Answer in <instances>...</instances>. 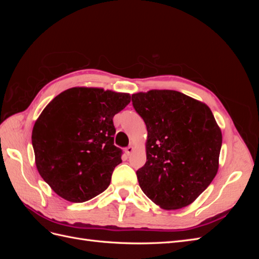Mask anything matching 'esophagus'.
Masks as SVG:
<instances>
[{"mask_svg": "<svg viewBox=\"0 0 259 259\" xmlns=\"http://www.w3.org/2000/svg\"><path fill=\"white\" fill-rule=\"evenodd\" d=\"M133 151H134V147L133 146H128L126 149H125V152H126L127 155H131L133 153Z\"/></svg>", "mask_w": 259, "mask_h": 259, "instance_id": "1", "label": "esophagus"}]
</instances>
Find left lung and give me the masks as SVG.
<instances>
[{
    "label": "left lung",
    "instance_id": "1",
    "mask_svg": "<svg viewBox=\"0 0 259 259\" xmlns=\"http://www.w3.org/2000/svg\"><path fill=\"white\" fill-rule=\"evenodd\" d=\"M147 126V162L136 174L144 193L163 209L183 208L215 178L222 131L207 105L170 90L132 95Z\"/></svg>",
    "mask_w": 259,
    "mask_h": 259
}]
</instances>
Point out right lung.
Listing matches in <instances>:
<instances>
[{
  "label": "right lung",
  "mask_w": 259,
  "mask_h": 259,
  "mask_svg": "<svg viewBox=\"0 0 259 259\" xmlns=\"http://www.w3.org/2000/svg\"><path fill=\"white\" fill-rule=\"evenodd\" d=\"M130 103L127 93L72 88L44 108L31 138L38 174L55 193L82 203L107 189L122 162L113 116Z\"/></svg>",
  "instance_id": "1"
}]
</instances>
